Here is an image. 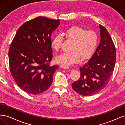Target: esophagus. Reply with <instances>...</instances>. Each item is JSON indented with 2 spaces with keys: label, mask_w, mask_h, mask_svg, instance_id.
<instances>
[{
  "label": "esophagus",
  "mask_w": 125,
  "mask_h": 125,
  "mask_svg": "<svg viewBox=\"0 0 125 125\" xmlns=\"http://www.w3.org/2000/svg\"><path fill=\"white\" fill-rule=\"evenodd\" d=\"M60 67L62 68H66V69H69V67L68 66H66L65 65H60Z\"/></svg>",
  "instance_id": "34e87169"
}]
</instances>
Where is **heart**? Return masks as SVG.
Segmentation results:
<instances>
[{
	"instance_id": "obj_1",
	"label": "heart",
	"mask_w": 125,
	"mask_h": 125,
	"mask_svg": "<svg viewBox=\"0 0 125 125\" xmlns=\"http://www.w3.org/2000/svg\"><path fill=\"white\" fill-rule=\"evenodd\" d=\"M67 39L73 41L70 52H63L56 57L57 62L65 65H69L78 62L81 57L86 59L95 51L99 41V36L94 30H86L78 26H71L63 32ZM62 36L55 35L52 40L51 45L55 51L61 46Z\"/></svg>"
}]
</instances>
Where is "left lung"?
Here are the masks:
<instances>
[{"mask_svg": "<svg viewBox=\"0 0 125 125\" xmlns=\"http://www.w3.org/2000/svg\"><path fill=\"white\" fill-rule=\"evenodd\" d=\"M101 41L91 58L80 68V77L72 83L75 92L89 96L100 92L110 80L115 66L116 48L111 35L100 24Z\"/></svg>", "mask_w": 125, "mask_h": 125, "instance_id": "8db88e82", "label": "left lung"}]
</instances>
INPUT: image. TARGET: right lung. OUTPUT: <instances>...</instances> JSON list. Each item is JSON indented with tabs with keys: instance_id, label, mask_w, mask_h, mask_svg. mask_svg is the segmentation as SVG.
Listing matches in <instances>:
<instances>
[{
	"instance_id": "add662e5",
	"label": "right lung",
	"mask_w": 125,
	"mask_h": 125,
	"mask_svg": "<svg viewBox=\"0 0 125 125\" xmlns=\"http://www.w3.org/2000/svg\"><path fill=\"white\" fill-rule=\"evenodd\" d=\"M59 20L38 17L19 28L9 48L10 70L18 86L26 93L39 94L46 91L58 65L51 66L52 34Z\"/></svg>"
}]
</instances>
